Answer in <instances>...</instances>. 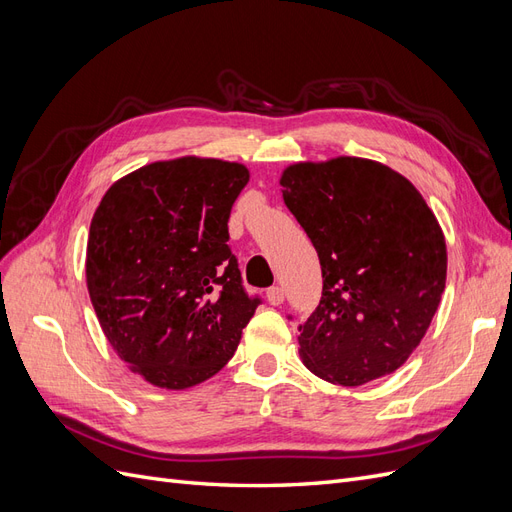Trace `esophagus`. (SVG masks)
Masks as SVG:
<instances>
[{
	"label": "esophagus",
	"mask_w": 512,
	"mask_h": 512,
	"mask_svg": "<svg viewBox=\"0 0 512 512\" xmlns=\"http://www.w3.org/2000/svg\"><path fill=\"white\" fill-rule=\"evenodd\" d=\"M267 301H269L271 305H282V303H284V288H280V286L269 288V290H267Z\"/></svg>",
	"instance_id": "34e87169"
}]
</instances>
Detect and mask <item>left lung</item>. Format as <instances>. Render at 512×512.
<instances>
[{"mask_svg":"<svg viewBox=\"0 0 512 512\" xmlns=\"http://www.w3.org/2000/svg\"><path fill=\"white\" fill-rule=\"evenodd\" d=\"M284 203L312 239L322 297L299 324V352L318 378L361 386L406 363L446 284L436 215L393 168L363 158L299 162Z\"/></svg>","mask_w":512,"mask_h":512,"instance_id":"left-lung-1","label":"left lung"}]
</instances>
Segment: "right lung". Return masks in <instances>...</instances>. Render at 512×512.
<instances>
[{
	"label": "right lung",
	"mask_w": 512,
	"mask_h": 512,
	"mask_svg": "<svg viewBox=\"0 0 512 512\" xmlns=\"http://www.w3.org/2000/svg\"><path fill=\"white\" fill-rule=\"evenodd\" d=\"M247 181L237 162H153L113 183L91 220V305L119 359L160 389L218 374L262 303L228 245Z\"/></svg>",
	"instance_id": "right-lung-1"
}]
</instances>
